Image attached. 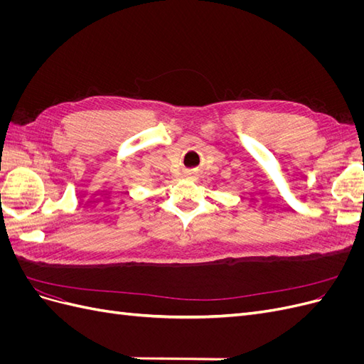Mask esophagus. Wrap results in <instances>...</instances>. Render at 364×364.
Here are the masks:
<instances>
[{
    "label": "esophagus",
    "mask_w": 364,
    "mask_h": 364,
    "mask_svg": "<svg viewBox=\"0 0 364 364\" xmlns=\"http://www.w3.org/2000/svg\"><path fill=\"white\" fill-rule=\"evenodd\" d=\"M186 176H188V178H194L196 173L194 171H186Z\"/></svg>",
    "instance_id": "esophagus-1"
}]
</instances>
